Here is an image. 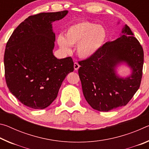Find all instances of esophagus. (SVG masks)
I'll return each mask as SVG.
<instances>
[{
  "mask_svg": "<svg viewBox=\"0 0 149 149\" xmlns=\"http://www.w3.org/2000/svg\"><path fill=\"white\" fill-rule=\"evenodd\" d=\"M74 67L75 70H77L78 69H79V64H78L77 62H74Z\"/></svg>",
  "mask_w": 149,
  "mask_h": 149,
  "instance_id": "34e87169",
  "label": "esophagus"
}]
</instances>
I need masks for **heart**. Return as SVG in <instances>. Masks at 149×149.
I'll return each mask as SVG.
<instances>
[{"instance_id":"heart-1","label":"heart","mask_w":149,"mask_h":149,"mask_svg":"<svg viewBox=\"0 0 149 149\" xmlns=\"http://www.w3.org/2000/svg\"><path fill=\"white\" fill-rule=\"evenodd\" d=\"M107 32L102 25L88 21L72 24L65 32L64 37L60 35L57 42L64 53L71 52V46L77 45L78 56L89 58L93 56L104 43Z\"/></svg>"}]
</instances>
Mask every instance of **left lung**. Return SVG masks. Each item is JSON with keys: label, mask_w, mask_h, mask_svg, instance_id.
<instances>
[{"label": "left lung", "mask_w": 149, "mask_h": 149, "mask_svg": "<svg viewBox=\"0 0 149 149\" xmlns=\"http://www.w3.org/2000/svg\"><path fill=\"white\" fill-rule=\"evenodd\" d=\"M117 39L107 42L92 56L81 61L78 74L83 93L93 109L108 112L125 106L140 87L144 52L130 27L125 25ZM125 62L132 68L130 77L120 78L115 66Z\"/></svg>", "instance_id": "8db88e82"}]
</instances>
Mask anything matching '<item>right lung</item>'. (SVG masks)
Segmentation results:
<instances>
[{
	"label": "right lung",
	"instance_id": "add662e5",
	"mask_svg": "<svg viewBox=\"0 0 149 149\" xmlns=\"http://www.w3.org/2000/svg\"><path fill=\"white\" fill-rule=\"evenodd\" d=\"M68 10L29 16L12 33L4 56L5 79L10 91L20 102L44 109L57 97L62 81L74 71L71 57L53 55L55 34L52 23Z\"/></svg>",
	"mask_w": 149,
	"mask_h": 149
}]
</instances>
